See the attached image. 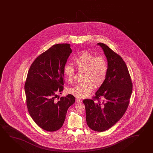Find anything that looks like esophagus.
Here are the masks:
<instances>
[{"label":"esophagus","instance_id":"obj_1","mask_svg":"<svg viewBox=\"0 0 153 153\" xmlns=\"http://www.w3.org/2000/svg\"><path fill=\"white\" fill-rule=\"evenodd\" d=\"M76 102H78V103H80V102H82V100H80V99H79V98H76Z\"/></svg>","mask_w":153,"mask_h":153}]
</instances>
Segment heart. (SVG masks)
Segmentation results:
<instances>
[{"mask_svg":"<svg viewBox=\"0 0 153 153\" xmlns=\"http://www.w3.org/2000/svg\"><path fill=\"white\" fill-rule=\"evenodd\" d=\"M73 62L78 70H84V82L68 88V93L78 98L86 97L94 89V86L99 87L104 82L107 75L108 65L103 56L96 57L88 51H82L76 56ZM64 73L69 81L73 80L75 71L73 67L66 64Z\"/></svg>","mask_w":153,"mask_h":153,"instance_id":"obj_1","label":"heart"}]
</instances>
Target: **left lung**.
<instances>
[{"label":"left lung","instance_id":"obj_1","mask_svg":"<svg viewBox=\"0 0 153 153\" xmlns=\"http://www.w3.org/2000/svg\"><path fill=\"white\" fill-rule=\"evenodd\" d=\"M107 60V75L96 92L94 100H83L87 124L96 131H104L123 117L128 106L133 84L126 65L122 58L106 45L98 43ZM103 100L100 102V98Z\"/></svg>","mask_w":153,"mask_h":153}]
</instances>
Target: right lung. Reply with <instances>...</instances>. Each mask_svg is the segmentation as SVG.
<instances>
[{"label": "right lung", "instance_id": "add662e5", "mask_svg": "<svg viewBox=\"0 0 153 153\" xmlns=\"http://www.w3.org/2000/svg\"><path fill=\"white\" fill-rule=\"evenodd\" d=\"M71 53L69 44L55 45L33 61L28 72L25 85L27 108L45 131L60 128L68 109L75 102L71 94L56 100L63 91L64 67Z\"/></svg>", "mask_w": 153, "mask_h": 153}]
</instances>
